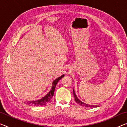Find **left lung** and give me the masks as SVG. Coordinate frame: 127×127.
Returning a JSON list of instances; mask_svg holds the SVG:
<instances>
[{
	"label": "left lung",
	"instance_id": "8db88e82",
	"mask_svg": "<svg viewBox=\"0 0 127 127\" xmlns=\"http://www.w3.org/2000/svg\"><path fill=\"white\" fill-rule=\"evenodd\" d=\"M73 94H74V99H75V101L76 102V103H77L78 104H79L80 106H83V107H99V106H95V105H89V104H86V103H83L82 102L79 100V99L78 98L77 95H76L75 93V91L73 89Z\"/></svg>",
	"mask_w": 127,
	"mask_h": 127
}]
</instances>
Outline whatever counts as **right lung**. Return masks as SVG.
<instances>
[{
  "label": "right lung",
  "instance_id": "obj_1",
  "mask_svg": "<svg viewBox=\"0 0 127 127\" xmlns=\"http://www.w3.org/2000/svg\"><path fill=\"white\" fill-rule=\"evenodd\" d=\"M64 77V75H61V77L57 78V79L54 80V81L52 83V87L51 90H50L49 92L47 94H46L45 96L42 97L41 99H38V100H35V101H28L27 102V103L28 104H30L31 106H44L45 105L46 103L49 102L50 100H51L53 96L54 90H55V88L56 85L58 83V82L62 78Z\"/></svg>",
  "mask_w": 127,
  "mask_h": 127
}]
</instances>
